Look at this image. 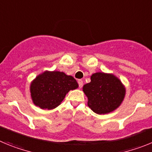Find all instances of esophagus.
Wrapping results in <instances>:
<instances>
[{
	"instance_id": "34e87169",
	"label": "esophagus",
	"mask_w": 152,
	"mask_h": 152,
	"mask_svg": "<svg viewBox=\"0 0 152 152\" xmlns=\"http://www.w3.org/2000/svg\"><path fill=\"white\" fill-rule=\"evenodd\" d=\"M77 83H78L79 88H82V86H83V80H81V79H79V80H77Z\"/></svg>"
}]
</instances>
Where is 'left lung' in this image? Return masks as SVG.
<instances>
[{
	"mask_svg": "<svg viewBox=\"0 0 152 152\" xmlns=\"http://www.w3.org/2000/svg\"><path fill=\"white\" fill-rule=\"evenodd\" d=\"M88 105L95 113L107 114L121 105L126 96V88L113 74L96 72L91 76V82L83 86Z\"/></svg>",
	"mask_w": 152,
	"mask_h": 152,
	"instance_id": "8db88e82",
	"label": "left lung"
}]
</instances>
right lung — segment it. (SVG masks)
Masks as SVG:
<instances>
[{
  "instance_id": "obj_1",
  "label": "right lung",
  "mask_w": 152,
  "mask_h": 152,
  "mask_svg": "<svg viewBox=\"0 0 152 152\" xmlns=\"http://www.w3.org/2000/svg\"><path fill=\"white\" fill-rule=\"evenodd\" d=\"M77 88L78 84L71 75L45 71L32 80L29 91L35 105L42 110H53L61 104L70 91Z\"/></svg>"
}]
</instances>
